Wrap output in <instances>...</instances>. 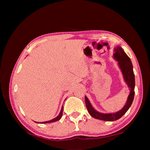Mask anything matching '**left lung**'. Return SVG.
<instances>
[{
    "label": "left lung",
    "instance_id": "left-lung-1",
    "mask_svg": "<svg viewBox=\"0 0 150 150\" xmlns=\"http://www.w3.org/2000/svg\"><path fill=\"white\" fill-rule=\"evenodd\" d=\"M114 51L115 53L113 54V57L118 62V65L121 70L122 75H123L124 79L130 90V94L128 97L125 106L120 111L116 113L104 114V113L99 112L95 110L91 104L88 98L85 96L86 106L89 115L94 118L106 121H113L121 118L129 110L133 101L134 96V89L135 86V79L132 62L131 61L130 58L127 56L124 50L121 47L117 46Z\"/></svg>",
    "mask_w": 150,
    "mask_h": 150
}]
</instances>
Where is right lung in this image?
<instances>
[{
  "label": "right lung",
  "mask_w": 150,
  "mask_h": 150,
  "mask_svg": "<svg viewBox=\"0 0 150 150\" xmlns=\"http://www.w3.org/2000/svg\"><path fill=\"white\" fill-rule=\"evenodd\" d=\"M62 111H63V106L61 108V110L60 113H59V115L56 117H55V118H54V119L50 120V121H44V122H38V123H41V124H43V123H44V124L45 123H49V122H55V121H57L58 120H59L61 118V117H62Z\"/></svg>",
  "instance_id": "obj_1"
}]
</instances>
